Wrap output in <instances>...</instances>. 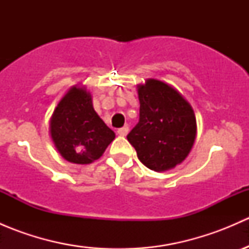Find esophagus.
<instances>
[{
  "label": "esophagus",
  "mask_w": 249,
  "mask_h": 249,
  "mask_svg": "<svg viewBox=\"0 0 249 249\" xmlns=\"http://www.w3.org/2000/svg\"><path fill=\"white\" fill-rule=\"evenodd\" d=\"M117 132H118V135H120V136H126L127 132H129V126H127V125H125V126L118 129Z\"/></svg>",
  "instance_id": "esophagus-1"
}]
</instances>
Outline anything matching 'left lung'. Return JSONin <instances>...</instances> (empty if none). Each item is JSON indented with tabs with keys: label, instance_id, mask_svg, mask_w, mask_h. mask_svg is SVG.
<instances>
[{
	"label": "left lung",
	"instance_id": "1",
	"mask_svg": "<svg viewBox=\"0 0 249 249\" xmlns=\"http://www.w3.org/2000/svg\"><path fill=\"white\" fill-rule=\"evenodd\" d=\"M140 120L127 135L140 161L154 171H166L187 158L196 136L192 106L164 82L148 79L139 87Z\"/></svg>",
	"mask_w": 249,
	"mask_h": 249
}]
</instances>
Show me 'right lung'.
I'll list each match as a JSON object with an SVG mask.
<instances>
[{
  "label": "right lung",
  "mask_w": 249,
  "mask_h": 249,
  "mask_svg": "<svg viewBox=\"0 0 249 249\" xmlns=\"http://www.w3.org/2000/svg\"><path fill=\"white\" fill-rule=\"evenodd\" d=\"M50 135L61 157L73 164L99 159L115 134L97 115L91 95L73 87L59 102L50 120Z\"/></svg>",
  "instance_id": "1"
}]
</instances>
